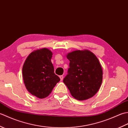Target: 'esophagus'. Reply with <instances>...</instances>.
Instances as JSON below:
<instances>
[{
  "instance_id": "34e87169",
  "label": "esophagus",
  "mask_w": 128,
  "mask_h": 128,
  "mask_svg": "<svg viewBox=\"0 0 128 128\" xmlns=\"http://www.w3.org/2000/svg\"><path fill=\"white\" fill-rule=\"evenodd\" d=\"M59 78H60V80L62 81V80H63L64 76H62V75H60V76H59Z\"/></svg>"
}]
</instances>
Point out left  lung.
I'll return each mask as SVG.
<instances>
[{
	"mask_svg": "<svg viewBox=\"0 0 128 128\" xmlns=\"http://www.w3.org/2000/svg\"><path fill=\"white\" fill-rule=\"evenodd\" d=\"M69 68L63 82L75 99L80 100L93 97L102 82L103 72L98 59L88 50H75L67 56Z\"/></svg>",
	"mask_w": 128,
	"mask_h": 128,
	"instance_id": "left-lung-1",
	"label": "left lung"
}]
</instances>
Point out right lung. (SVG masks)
<instances>
[{"label": "right lung", "instance_id": "1", "mask_svg": "<svg viewBox=\"0 0 128 128\" xmlns=\"http://www.w3.org/2000/svg\"><path fill=\"white\" fill-rule=\"evenodd\" d=\"M52 52L43 48L32 52L22 67L24 84L28 91L39 98L50 94L60 78L54 74Z\"/></svg>", "mask_w": 128, "mask_h": 128}]
</instances>
